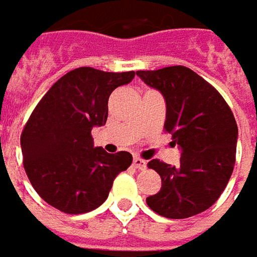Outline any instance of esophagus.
<instances>
[{
  "instance_id": "esophagus-1",
  "label": "esophagus",
  "mask_w": 257,
  "mask_h": 257,
  "mask_svg": "<svg viewBox=\"0 0 257 257\" xmlns=\"http://www.w3.org/2000/svg\"><path fill=\"white\" fill-rule=\"evenodd\" d=\"M133 165H134L136 168H139V170H144V168L147 167V163H146L144 160L139 158V157H134V160H133Z\"/></svg>"
}]
</instances>
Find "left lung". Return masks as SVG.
<instances>
[{
    "mask_svg": "<svg viewBox=\"0 0 257 257\" xmlns=\"http://www.w3.org/2000/svg\"><path fill=\"white\" fill-rule=\"evenodd\" d=\"M167 103L164 130L182 150L180 167L151 160L161 189L147 205L161 216L184 219L211 208L221 197L236 158L237 124L228 103L212 84L185 66L137 70Z\"/></svg>",
    "mask_w": 257,
    "mask_h": 257,
    "instance_id": "1",
    "label": "left lung"
}]
</instances>
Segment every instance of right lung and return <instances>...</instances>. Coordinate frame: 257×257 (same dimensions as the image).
<instances>
[{
	"label": "right lung",
	"instance_id": "right-lung-1",
	"mask_svg": "<svg viewBox=\"0 0 257 257\" xmlns=\"http://www.w3.org/2000/svg\"><path fill=\"white\" fill-rule=\"evenodd\" d=\"M134 72L77 68L53 84L21 134L24 168L45 202L69 215L90 212L108 197L113 181L133 163L127 151L94 147L92 128L106 124L108 97Z\"/></svg>",
	"mask_w": 257,
	"mask_h": 257
}]
</instances>
